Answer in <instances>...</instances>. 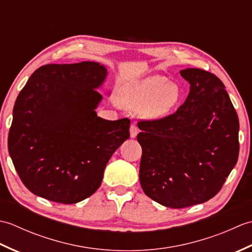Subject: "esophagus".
Listing matches in <instances>:
<instances>
[{
	"instance_id": "esophagus-1",
	"label": "esophagus",
	"mask_w": 252,
	"mask_h": 252,
	"mask_svg": "<svg viewBox=\"0 0 252 252\" xmlns=\"http://www.w3.org/2000/svg\"><path fill=\"white\" fill-rule=\"evenodd\" d=\"M137 133H138L137 126H134V125H132L131 127H130V136H131L132 138H135V137L137 136Z\"/></svg>"
}]
</instances>
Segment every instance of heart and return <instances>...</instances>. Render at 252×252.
<instances>
[{
    "label": "heart",
    "mask_w": 252,
    "mask_h": 252,
    "mask_svg": "<svg viewBox=\"0 0 252 252\" xmlns=\"http://www.w3.org/2000/svg\"><path fill=\"white\" fill-rule=\"evenodd\" d=\"M182 99V90L178 84L169 82L161 76H152L134 80L121 88L118 101L129 110L142 109L148 119H160L167 116Z\"/></svg>",
    "instance_id": "b5f03b06"
}]
</instances>
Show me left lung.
Masks as SVG:
<instances>
[{"instance_id":"left-lung-1","label":"left lung","mask_w":252,"mask_h":252,"mask_svg":"<svg viewBox=\"0 0 252 252\" xmlns=\"http://www.w3.org/2000/svg\"><path fill=\"white\" fill-rule=\"evenodd\" d=\"M181 76L189 83L184 104L162 119L138 122L144 192L169 208L215 197L238 159V117L222 81L198 68Z\"/></svg>"}]
</instances>
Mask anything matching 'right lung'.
Returning <instances> with one entry per match:
<instances>
[{"mask_svg": "<svg viewBox=\"0 0 252 252\" xmlns=\"http://www.w3.org/2000/svg\"><path fill=\"white\" fill-rule=\"evenodd\" d=\"M107 69L95 62L51 63L31 74L13 109L8 153L25 186L60 203H77L100 186L130 136V120L97 117Z\"/></svg>", "mask_w": 252, "mask_h": 252, "instance_id": "obj_1", "label": "right lung"}]
</instances>
